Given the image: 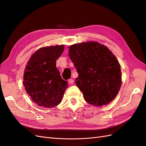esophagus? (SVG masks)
<instances>
[{
  "mask_svg": "<svg viewBox=\"0 0 146 146\" xmlns=\"http://www.w3.org/2000/svg\"><path fill=\"white\" fill-rule=\"evenodd\" d=\"M68 82H69V84H73L74 82V80H73L72 78H70V79H69V80H68Z\"/></svg>",
  "mask_w": 146,
  "mask_h": 146,
  "instance_id": "esophagus-1",
  "label": "esophagus"
}]
</instances>
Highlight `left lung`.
Listing matches in <instances>:
<instances>
[{
  "mask_svg": "<svg viewBox=\"0 0 146 146\" xmlns=\"http://www.w3.org/2000/svg\"><path fill=\"white\" fill-rule=\"evenodd\" d=\"M69 56L78 76L76 83L86 102L94 106L109 104L121 86V66L108 48L97 42L76 44Z\"/></svg>",
  "mask_w": 146,
  "mask_h": 146,
  "instance_id": "8db88e82",
  "label": "left lung"
}]
</instances>
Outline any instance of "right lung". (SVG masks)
I'll return each mask as SVG.
<instances>
[{
  "instance_id": "right-lung-1",
  "label": "right lung",
  "mask_w": 146,
  "mask_h": 146,
  "mask_svg": "<svg viewBox=\"0 0 146 146\" xmlns=\"http://www.w3.org/2000/svg\"><path fill=\"white\" fill-rule=\"evenodd\" d=\"M63 50V45L42 47L34 53L26 66L25 89L33 102L41 107L58 105L68 86L56 67V61Z\"/></svg>"
}]
</instances>
